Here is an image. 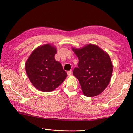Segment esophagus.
I'll return each instance as SVG.
<instances>
[{"instance_id":"1","label":"esophagus","mask_w":133,"mask_h":133,"mask_svg":"<svg viewBox=\"0 0 133 133\" xmlns=\"http://www.w3.org/2000/svg\"><path fill=\"white\" fill-rule=\"evenodd\" d=\"M67 73V75H68V76H71V74H72V71H68Z\"/></svg>"}]
</instances>
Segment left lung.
Returning a JSON list of instances; mask_svg holds the SVG:
<instances>
[{"instance_id":"8db88e82","label":"left lung","mask_w":133,"mask_h":133,"mask_svg":"<svg viewBox=\"0 0 133 133\" xmlns=\"http://www.w3.org/2000/svg\"><path fill=\"white\" fill-rule=\"evenodd\" d=\"M72 50L79 59L73 75L79 81L83 94L92 97L101 94L108 86L113 70L109 54L92 44Z\"/></svg>"}]
</instances>
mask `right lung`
I'll return each instance as SVG.
<instances>
[{
  "label": "right lung",
  "mask_w": 133,
  "mask_h": 133,
  "mask_svg": "<svg viewBox=\"0 0 133 133\" xmlns=\"http://www.w3.org/2000/svg\"><path fill=\"white\" fill-rule=\"evenodd\" d=\"M56 47L50 44L38 47L26 62V71L29 80L36 89L51 92L60 86L67 77V73L54 56Z\"/></svg>",
  "instance_id": "1"
}]
</instances>
